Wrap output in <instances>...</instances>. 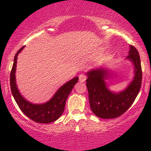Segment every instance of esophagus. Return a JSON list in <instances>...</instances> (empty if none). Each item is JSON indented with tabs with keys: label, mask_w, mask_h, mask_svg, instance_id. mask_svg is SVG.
<instances>
[{
	"label": "esophagus",
	"mask_w": 151,
	"mask_h": 151,
	"mask_svg": "<svg viewBox=\"0 0 151 151\" xmlns=\"http://www.w3.org/2000/svg\"><path fill=\"white\" fill-rule=\"evenodd\" d=\"M86 76L84 74H81L79 76V81L80 82H84L86 81Z\"/></svg>",
	"instance_id": "obj_1"
}]
</instances>
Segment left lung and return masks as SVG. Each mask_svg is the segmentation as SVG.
<instances>
[{
    "instance_id": "1",
    "label": "left lung",
    "mask_w": 151,
    "mask_h": 151,
    "mask_svg": "<svg viewBox=\"0 0 151 151\" xmlns=\"http://www.w3.org/2000/svg\"><path fill=\"white\" fill-rule=\"evenodd\" d=\"M129 54L126 58L133 62L135 75L127 88L121 92H112L107 88L105 80L110 74L108 70L95 69L86 74L90 107L96 116L105 119L120 116L131 107L136 99L141 86V59L138 50L132 45H130Z\"/></svg>"
}]
</instances>
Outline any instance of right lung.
Returning a JSON list of instances; mask_svg holds the SVG:
<instances>
[{
    "label": "right lung",
    "instance_id": "add662e5",
    "mask_svg": "<svg viewBox=\"0 0 151 151\" xmlns=\"http://www.w3.org/2000/svg\"><path fill=\"white\" fill-rule=\"evenodd\" d=\"M22 47L15 54L13 67L10 72V83L11 92L22 112L31 120L40 124H49L58 120L65 110V104L71 91L77 84L79 77H74L62 85L50 101L41 104H34L22 97L15 82V70L18 54L23 50Z\"/></svg>",
    "mask_w": 151,
    "mask_h": 151
}]
</instances>
